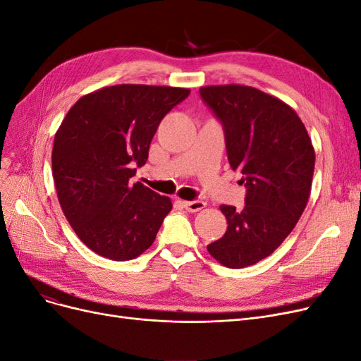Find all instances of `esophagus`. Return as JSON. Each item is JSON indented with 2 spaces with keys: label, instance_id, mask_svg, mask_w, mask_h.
Returning <instances> with one entry per match:
<instances>
[{
  "label": "esophagus",
  "instance_id": "34e87169",
  "mask_svg": "<svg viewBox=\"0 0 361 361\" xmlns=\"http://www.w3.org/2000/svg\"><path fill=\"white\" fill-rule=\"evenodd\" d=\"M183 207L190 212H197L207 207V202H204V201H183Z\"/></svg>",
  "mask_w": 361,
  "mask_h": 361
}]
</instances>
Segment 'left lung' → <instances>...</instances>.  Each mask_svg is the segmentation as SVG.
I'll use <instances>...</instances> for the list:
<instances>
[{
	"label": "left lung",
	"instance_id": "8db88e82",
	"mask_svg": "<svg viewBox=\"0 0 361 361\" xmlns=\"http://www.w3.org/2000/svg\"><path fill=\"white\" fill-rule=\"evenodd\" d=\"M224 126L233 171L243 173L245 207L220 205L228 231L207 247L231 269L256 264L284 243L308 204L315 150L303 122L288 104L244 85L199 89Z\"/></svg>",
	"mask_w": 361,
	"mask_h": 361
}]
</instances>
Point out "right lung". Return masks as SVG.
I'll list each match as a JSON object with an SVG mask.
<instances>
[{"label": "right lung", "instance_id": "1", "mask_svg": "<svg viewBox=\"0 0 361 361\" xmlns=\"http://www.w3.org/2000/svg\"><path fill=\"white\" fill-rule=\"evenodd\" d=\"M190 89L101 87L80 98L55 133L53 181L63 216L87 248L125 262L150 248L172 209L168 196L129 183L149 157L160 120Z\"/></svg>", "mask_w": 361, "mask_h": 361}]
</instances>
